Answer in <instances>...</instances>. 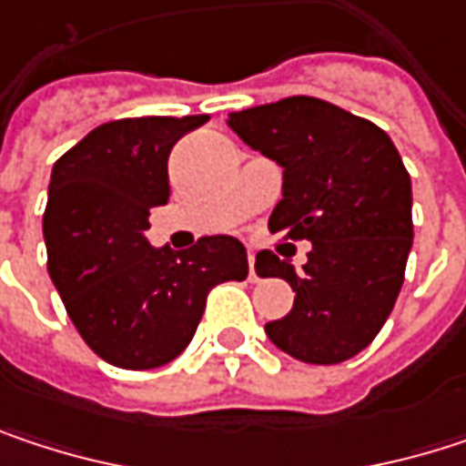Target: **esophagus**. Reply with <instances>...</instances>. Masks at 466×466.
I'll return each instance as SVG.
<instances>
[{
	"mask_svg": "<svg viewBox=\"0 0 466 466\" xmlns=\"http://www.w3.org/2000/svg\"><path fill=\"white\" fill-rule=\"evenodd\" d=\"M248 267H250V272H248V275H250V280L256 283V280H258V275H256V253H253V250H248Z\"/></svg>",
	"mask_w": 466,
	"mask_h": 466,
	"instance_id": "esophagus-1",
	"label": "esophagus"
}]
</instances>
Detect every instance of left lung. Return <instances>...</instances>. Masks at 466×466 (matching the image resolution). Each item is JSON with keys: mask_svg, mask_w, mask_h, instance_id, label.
<instances>
[{"mask_svg": "<svg viewBox=\"0 0 466 466\" xmlns=\"http://www.w3.org/2000/svg\"><path fill=\"white\" fill-rule=\"evenodd\" d=\"M239 140L283 167V199L269 232L310 239L294 269L272 250L256 256L258 278H283L294 308L264 326L289 356L339 364L386 324L413 245L410 175L391 137L337 105L289 96L229 116Z\"/></svg>", "mask_w": 466, "mask_h": 466, "instance_id": "left-lung-1", "label": "left lung"}]
</instances>
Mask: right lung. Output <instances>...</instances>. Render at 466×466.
<instances>
[{"label": "right lung", "instance_id": "right-lung-1", "mask_svg": "<svg viewBox=\"0 0 466 466\" xmlns=\"http://www.w3.org/2000/svg\"><path fill=\"white\" fill-rule=\"evenodd\" d=\"M208 116L121 118L91 129L50 172L47 272L86 345L113 367L153 370L191 342L213 286L248 278L245 245L202 237L153 248L150 210L167 205V158Z\"/></svg>", "mask_w": 466, "mask_h": 466}]
</instances>
